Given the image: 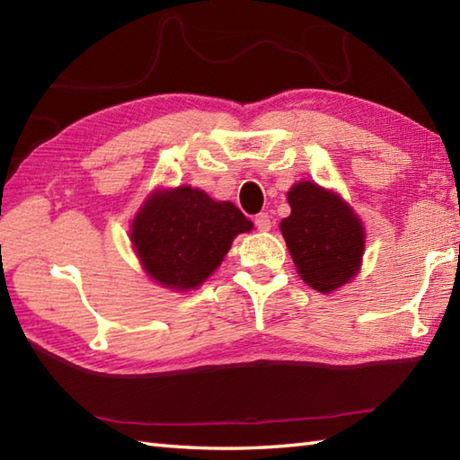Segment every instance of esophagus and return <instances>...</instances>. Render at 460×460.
Wrapping results in <instances>:
<instances>
[{"instance_id":"34e87169","label":"esophagus","mask_w":460,"mask_h":460,"mask_svg":"<svg viewBox=\"0 0 460 460\" xmlns=\"http://www.w3.org/2000/svg\"><path fill=\"white\" fill-rule=\"evenodd\" d=\"M255 227H257L259 231H269V229L272 227L270 215H269V213H259L257 217H255Z\"/></svg>"}]
</instances>
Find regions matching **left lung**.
I'll use <instances>...</instances> for the list:
<instances>
[{
  "mask_svg": "<svg viewBox=\"0 0 460 460\" xmlns=\"http://www.w3.org/2000/svg\"><path fill=\"white\" fill-rule=\"evenodd\" d=\"M287 198L292 211L280 221V231L300 279L318 292L346 285L359 270L366 247L358 215L314 181L292 185Z\"/></svg>",
  "mask_w": 460,
  "mask_h": 460,
  "instance_id": "1",
  "label": "left lung"
}]
</instances>
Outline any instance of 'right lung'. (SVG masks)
I'll use <instances>...</instances> for the list:
<instances>
[{"mask_svg": "<svg viewBox=\"0 0 460 460\" xmlns=\"http://www.w3.org/2000/svg\"><path fill=\"white\" fill-rule=\"evenodd\" d=\"M252 229L235 205L181 185L155 191L132 221V245L146 272L172 290L199 287L239 233Z\"/></svg>", "mask_w": 460, "mask_h": 460, "instance_id": "right-lung-1", "label": "right lung"}]
</instances>
